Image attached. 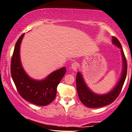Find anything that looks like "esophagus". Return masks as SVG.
I'll return each instance as SVG.
<instances>
[{
	"label": "esophagus",
	"mask_w": 132,
	"mask_h": 132,
	"mask_svg": "<svg viewBox=\"0 0 132 132\" xmlns=\"http://www.w3.org/2000/svg\"><path fill=\"white\" fill-rule=\"evenodd\" d=\"M78 64H77L76 62H73L72 64H71V69H73V70H74V71H76V70H77V69H78Z\"/></svg>",
	"instance_id": "obj_1"
}]
</instances>
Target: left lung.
<instances>
[{
  "instance_id": "1",
  "label": "left lung",
  "mask_w": 132,
  "mask_h": 132,
  "mask_svg": "<svg viewBox=\"0 0 132 132\" xmlns=\"http://www.w3.org/2000/svg\"><path fill=\"white\" fill-rule=\"evenodd\" d=\"M112 43L121 49L122 59V69L118 82L110 92L103 95L94 93L87 86L81 73L79 71L76 75V88L79 97L82 103L87 107L97 108L109 105L117 98L122 90L127 71V61L122 46L118 39L112 36Z\"/></svg>"
}]
</instances>
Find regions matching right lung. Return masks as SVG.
<instances>
[{
    "label": "right lung",
    "instance_id": "obj_1",
    "mask_svg": "<svg viewBox=\"0 0 132 132\" xmlns=\"http://www.w3.org/2000/svg\"><path fill=\"white\" fill-rule=\"evenodd\" d=\"M25 33L17 41L12 56L11 74L20 95L31 103L39 106L48 105L54 100L57 87L66 73V68L55 70L42 80L30 77L22 67L20 57V47Z\"/></svg>",
    "mask_w": 132,
    "mask_h": 132
}]
</instances>
